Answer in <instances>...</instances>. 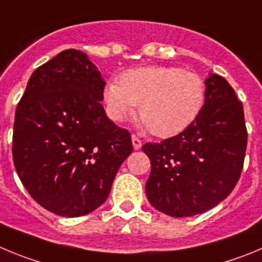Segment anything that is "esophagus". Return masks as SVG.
<instances>
[{"label": "esophagus", "mask_w": 262, "mask_h": 262, "mask_svg": "<svg viewBox=\"0 0 262 262\" xmlns=\"http://www.w3.org/2000/svg\"><path fill=\"white\" fill-rule=\"evenodd\" d=\"M132 143H133L134 150H140L141 146H142V142H141V140L136 136H132Z\"/></svg>", "instance_id": "obj_1"}]
</instances>
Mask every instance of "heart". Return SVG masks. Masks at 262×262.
I'll return each instance as SVG.
<instances>
[{"label": "heart", "instance_id": "1", "mask_svg": "<svg viewBox=\"0 0 262 262\" xmlns=\"http://www.w3.org/2000/svg\"><path fill=\"white\" fill-rule=\"evenodd\" d=\"M206 89L197 73L172 67H146L124 73L120 83L104 89L111 120L121 122L134 112L154 136L168 138L184 132L201 114Z\"/></svg>", "mask_w": 262, "mask_h": 262}]
</instances>
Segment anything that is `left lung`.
Masks as SVG:
<instances>
[{
    "mask_svg": "<svg viewBox=\"0 0 262 262\" xmlns=\"http://www.w3.org/2000/svg\"><path fill=\"white\" fill-rule=\"evenodd\" d=\"M206 98L192 125L160 143H145L151 172L146 183L148 202L169 216L205 213L232 192L247 148L242 102L223 77L210 73Z\"/></svg>",
    "mask_w": 262,
    "mask_h": 262,
    "instance_id": "8db88e82",
    "label": "left lung"
}]
</instances>
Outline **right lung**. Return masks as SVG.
<instances>
[{"mask_svg":"<svg viewBox=\"0 0 262 262\" xmlns=\"http://www.w3.org/2000/svg\"><path fill=\"white\" fill-rule=\"evenodd\" d=\"M105 81L86 53L67 49L37 68L15 111L13 160L39 205L81 216L104 204L130 133L102 105Z\"/></svg>","mask_w":262,"mask_h":262,"instance_id":"obj_1","label":"right lung"}]
</instances>
